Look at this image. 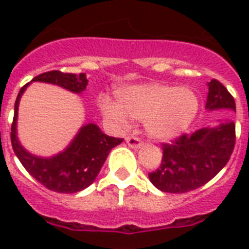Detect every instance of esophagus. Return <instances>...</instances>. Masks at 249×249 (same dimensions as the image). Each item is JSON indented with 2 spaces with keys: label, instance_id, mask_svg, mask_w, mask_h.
Segmentation results:
<instances>
[{
  "label": "esophagus",
  "instance_id": "obj_1",
  "mask_svg": "<svg viewBox=\"0 0 249 249\" xmlns=\"http://www.w3.org/2000/svg\"><path fill=\"white\" fill-rule=\"evenodd\" d=\"M126 143H128L129 147L138 148L142 146V141H141L140 137L129 136V137H126Z\"/></svg>",
  "mask_w": 249,
  "mask_h": 249
}]
</instances>
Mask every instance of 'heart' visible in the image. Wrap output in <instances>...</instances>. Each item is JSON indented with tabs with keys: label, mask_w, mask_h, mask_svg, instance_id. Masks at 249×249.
Returning <instances> with one entry per match:
<instances>
[{
	"label": "heart",
	"mask_w": 249,
	"mask_h": 249,
	"mask_svg": "<svg viewBox=\"0 0 249 249\" xmlns=\"http://www.w3.org/2000/svg\"><path fill=\"white\" fill-rule=\"evenodd\" d=\"M117 103L101 97L99 108L117 128L128 126L129 117L144 121L148 134L156 140L179 136L195 119L199 108L196 94L189 88L160 83L121 88Z\"/></svg>",
	"instance_id": "1"
}]
</instances>
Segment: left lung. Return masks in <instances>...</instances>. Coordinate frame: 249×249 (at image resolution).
Here are the masks:
<instances>
[{"mask_svg":"<svg viewBox=\"0 0 249 249\" xmlns=\"http://www.w3.org/2000/svg\"><path fill=\"white\" fill-rule=\"evenodd\" d=\"M205 107L235 111V101L218 80L208 84ZM234 121L221 123L216 128H201L185 133L170 143H161L163 158L160 168L148 173L155 187L170 194L193 191L209 182L228 164L235 146Z\"/></svg>","mask_w":249,"mask_h":249,"instance_id":"1","label":"left lung"}]
</instances>
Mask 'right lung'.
<instances>
[{"instance_id": "1", "label": "right lung", "mask_w": 249, "mask_h": 249, "mask_svg": "<svg viewBox=\"0 0 249 249\" xmlns=\"http://www.w3.org/2000/svg\"><path fill=\"white\" fill-rule=\"evenodd\" d=\"M32 81L55 84L73 93H81L86 89L88 80L85 73H64L62 71H49L36 76ZM25 84L15 101L13 124H11V144L21 165L37 182L46 189L62 194L79 193L86 189L97 178L107 155L113 147L123 142V138L109 137L101 132L97 125L88 124L80 129L71 144L59 155L50 159H42L31 155L21 147L17 138L18 106Z\"/></svg>"}]
</instances>
